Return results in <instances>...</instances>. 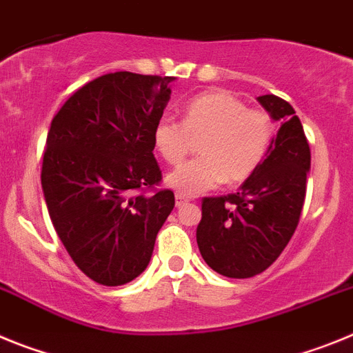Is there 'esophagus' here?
<instances>
[{
    "label": "esophagus",
    "mask_w": 353,
    "mask_h": 353,
    "mask_svg": "<svg viewBox=\"0 0 353 353\" xmlns=\"http://www.w3.org/2000/svg\"><path fill=\"white\" fill-rule=\"evenodd\" d=\"M187 201H189V199H187L185 196H182V194L174 196V203H176V207H182V205H185Z\"/></svg>",
    "instance_id": "esophagus-1"
}]
</instances>
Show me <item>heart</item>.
<instances>
[{
	"mask_svg": "<svg viewBox=\"0 0 353 353\" xmlns=\"http://www.w3.org/2000/svg\"><path fill=\"white\" fill-rule=\"evenodd\" d=\"M274 139V120L261 109H249L226 90L201 93L183 109L182 121L161 117L154 127V146L168 164L183 161L192 141L199 159L168 174L166 183L185 198L215 189L226 180L242 183L261 166Z\"/></svg>",
	"mask_w": 353,
	"mask_h": 353,
	"instance_id": "heart-1",
	"label": "heart"
}]
</instances>
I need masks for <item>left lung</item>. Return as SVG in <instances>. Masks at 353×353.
Returning <instances> with one entry per match:
<instances>
[{
	"mask_svg": "<svg viewBox=\"0 0 353 353\" xmlns=\"http://www.w3.org/2000/svg\"><path fill=\"white\" fill-rule=\"evenodd\" d=\"M258 102L281 121L269 154L239 192L203 198L196 240L221 276L245 279L269 269L295 233L311 168L310 143L295 109L276 95Z\"/></svg>",
	"mask_w": 353,
	"mask_h": 353,
	"instance_id": "8db88e82",
	"label": "left lung"
}]
</instances>
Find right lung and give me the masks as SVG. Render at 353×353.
<instances>
[{
  "label": "right lung",
  "instance_id": "add662e5",
  "mask_svg": "<svg viewBox=\"0 0 353 353\" xmlns=\"http://www.w3.org/2000/svg\"><path fill=\"white\" fill-rule=\"evenodd\" d=\"M174 77L114 72L77 90L51 121L42 162L49 217L74 263L104 286L146 269L155 239L174 207L154 127Z\"/></svg>",
  "mask_w": 353,
  "mask_h": 353
}]
</instances>
